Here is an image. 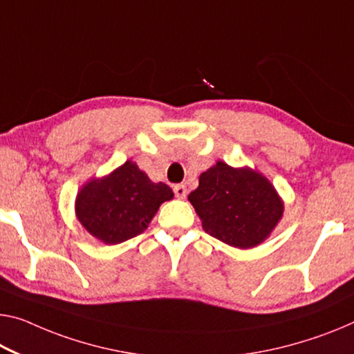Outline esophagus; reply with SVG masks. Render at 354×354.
<instances>
[{
	"mask_svg": "<svg viewBox=\"0 0 354 354\" xmlns=\"http://www.w3.org/2000/svg\"><path fill=\"white\" fill-rule=\"evenodd\" d=\"M187 193H188V189L182 183L180 185H176V187H174V194H176V198H178V199H185V196H187Z\"/></svg>",
	"mask_w": 354,
	"mask_h": 354,
	"instance_id": "34e87169",
	"label": "esophagus"
}]
</instances>
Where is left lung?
<instances>
[{
    "mask_svg": "<svg viewBox=\"0 0 354 354\" xmlns=\"http://www.w3.org/2000/svg\"><path fill=\"white\" fill-rule=\"evenodd\" d=\"M188 199L204 231L237 248L263 242L283 214V203L268 178L223 161L201 174L199 187Z\"/></svg>",
    "mask_w": 354,
    "mask_h": 354,
    "instance_id": "obj_1",
    "label": "left lung"
}]
</instances>
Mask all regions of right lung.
<instances>
[{
	"instance_id": "obj_1",
	"label": "right lung",
	"mask_w": 354,
	"mask_h": 354,
	"mask_svg": "<svg viewBox=\"0 0 354 354\" xmlns=\"http://www.w3.org/2000/svg\"><path fill=\"white\" fill-rule=\"evenodd\" d=\"M172 196L166 183H153L136 162L127 161L111 176L86 183L77 194L75 212L91 236L115 245L139 236Z\"/></svg>"
}]
</instances>
